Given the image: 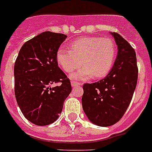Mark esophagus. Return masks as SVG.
I'll return each mask as SVG.
<instances>
[{
    "label": "esophagus",
    "mask_w": 152,
    "mask_h": 152,
    "mask_svg": "<svg viewBox=\"0 0 152 152\" xmlns=\"http://www.w3.org/2000/svg\"><path fill=\"white\" fill-rule=\"evenodd\" d=\"M71 84H72V88H76V87H77V86L81 85L80 83L76 82V81H72Z\"/></svg>",
    "instance_id": "obj_1"
}]
</instances>
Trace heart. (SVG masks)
I'll return each instance as SVG.
<instances>
[{
	"mask_svg": "<svg viewBox=\"0 0 152 152\" xmlns=\"http://www.w3.org/2000/svg\"><path fill=\"white\" fill-rule=\"evenodd\" d=\"M115 56L116 46L112 39L83 37L71 44L70 50L58 49L56 58L58 64L67 72H71L82 64L83 66L72 74L70 78L85 80L92 76L101 78L106 76L113 66Z\"/></svg>",
	"mask_w": 152,
	"mask_h": 152,
	"instance_id": "b5f03b06",
	"label": "heart"
}]
</instances>
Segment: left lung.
Instances as JSON below:
<instances>
[{
	"label": "left lung",
	"instance_id": "8db88e82",
	"mask_svg": "<svg viewBox=\"0 0 152 152\" xmlns=\"http://www.w3.org/2000/svg\"><path fill=\"white\" fill-rule=\"evenodd\" d=\"M110 34L118 46L113 68L104 79L83 86V111L91 122L102 127L114 125L122 118L132 100L138 77L134 49L119 34Z\"/></svg>",
	"mask_w": 152,
	"mask_h": 152
}]
</instances>
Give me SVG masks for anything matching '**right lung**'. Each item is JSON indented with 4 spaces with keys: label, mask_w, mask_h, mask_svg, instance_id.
<instances>
[{
    "label": "right lung",
    "mask_w": 152,
    "mask_h": 152,
    "mask_svg": "<svg viewBox=\"0 0 152 152\" xmlns=\"http://www.w3.org/2000/svg\"><path fill=\"white\" fill-rule=\"evenodd\" d=\"M67 35L45 31L26 42L14 65L15 95L23 116L39 126L59 118L72 91L70 80L58 67L56 54ZM62 84L51 87L53 83Z\"/></svg>",
    "instance_id": "right-lung-1"
}]
</instances>
